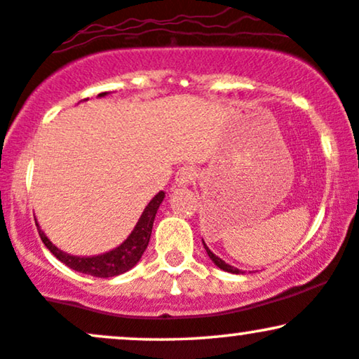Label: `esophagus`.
<instances>
[{
    "mask_svg": "<svg viewBox=\"0 0 359 359\" xmlns=\"http://www.w3.org/2000/svg\"><path fill=\"white\" fill-rule=\"evenodd\" d=\"M196 167L192 165H184L177 170L175 174V184L180 185V187H185V185H191L194 180H196Z\"/></svg>",
    "mask_w": 359,
    "mask_h": 359,
    "instance_id": "1",
    "label": "esophagus"
}]
</instances>
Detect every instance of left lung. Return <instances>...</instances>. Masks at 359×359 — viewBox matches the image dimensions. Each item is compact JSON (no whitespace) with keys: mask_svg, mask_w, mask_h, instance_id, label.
I'll return each instance as SVG.
<instances>
[{"mask_svg":"<svg viewBox=\"0 0 359 359\" xmlns=\"http://www.w3.org/2000/svg\"><path fill=\"white\" fill-rule=\"evenodd\" d=\"M202 244H204V248H205V252H207V256L210 257V261H212L214 264L219 267V269L226 271V273H232V274H244L243 271H239V269H237V267H234V266H229L226 261H222L221 257H219V256H215V254L212 252V250H210L209 248H207V244L204 243V239H202Z\"/></svg>","mask_w":359,"mask_h":359,"instance_id":"obj_1","label":"left lung"}]
</instances>
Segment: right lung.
<instances>
[{
    "label": "right lung",
    "instance_id": "add662e5",
    "mask_svg": "<svg viewBox=\"0 0 359 359\" xmlns=\"http://www.w3.org/2000/svg\"><path fill=\"white\" fill-rule=\"evenodd\" d=\"M107 95L109 92H103L98 97H107ZM163 198H165V192L161 191L145 207L130 236L118 248L111 249L109 252L98 254V256H72V254L65 252L51 243L40 229V224L36 222L38 234H40L43 244L48 248L50 252L70 269L79 271L81 274L93 276V278H114V276H120L130 271L144 256L147 245H149L150 234H152L155 214H157Z\"/></svg>",
    "mask_w": 359,
    "mask_h": 359
}]
</instances>
